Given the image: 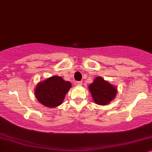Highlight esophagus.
Listing matches in <instances>:
<instances>
[{
    "instance_id": "1",
    "label": "esophagus",
    "mask_w": 152,
    "mask_h": 152,
    "mask_svg": "<svg viewBox=\"0 0 152 152\" xmlns=\"http://www.w3.org/2000/svg\"><path fill=\"white\" fill-rule=\"evenodd\" d=\"M76 85L77 86H82V81H77L76 83Z\"/></svg>"
}]
</instances>
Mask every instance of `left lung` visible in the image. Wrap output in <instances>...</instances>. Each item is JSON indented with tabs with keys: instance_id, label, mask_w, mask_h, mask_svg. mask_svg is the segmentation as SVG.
Masks as SVG:
<instances>
[{
	"instance_id": "left-lung-1",
	"label": "left lung",
	"mask_w": 152,
	"mask_h": 152,
	"mask_svg": "<svg viewBox=\"0 0 152 152\" xmlns=\"http://www.w3.org/2000/svg\"><path fill=\"white\" fill-rule=\"evenodd\" d=\"M95 104L100 106H106L116 97L117 89L110 82L101 76L95 78L94 81L88 86Z\"/></svg>"
}]
</instances>
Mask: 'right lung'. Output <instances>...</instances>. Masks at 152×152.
Instances as JSON below:
<instances>
[{
	"label": "right lung",
	"mask_w": 152,
	"mask_h": 152,
	"mask_svg": "<svg viewBox=\"0 0 152 152\" xmlns=\"http://www.w3.org/2000/svg\"><path fill=\"white\" fill-rule=\"evenodd\" d=\"M72 88L70 82L60 76H53L36 85L35 95L40 104L48 108H56L63 102L65 95Z\"/></svg>",
	"instance_id": "obj_1"
}]
</instances>
